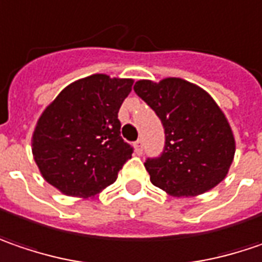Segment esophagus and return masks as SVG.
I'll use <instances>...</instances> for the list:
<instances>
[{
    "instance_id": "esophagus-1",
    "label": "esophagus",
    "mask_w": 262,
    "mask_h": 262,
    "mask_svg": "<svg viewBox=\"0 0 262 262\" xmlns=\"http://www.w3.org/2000/svg\"><path fill=\"white\" fill-rule=\"evenodd\" d=\"M134 147H136V153H137V155H141V153H143V140H141V138L136 141Z\"/></svg>"
}]
</instances>
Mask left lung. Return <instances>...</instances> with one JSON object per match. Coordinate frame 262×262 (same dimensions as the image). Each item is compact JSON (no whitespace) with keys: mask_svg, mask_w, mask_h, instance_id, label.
I'll list each match as a JSON object with an SVG mask.
<instances>
[{"mask_svg":"<svg viewBox=\"0 0 262 262\" xmlns=\"http://www.w3.org/2000/svg\"><path fill=\"white\" fill-rule=\"evenodd\" d=\"M134 91L165 128L164 153L144 164L151 184L174 198L199 196L218 186L229 174L236 141L215 100L181 78L140 79Z\"/></svg>","mask_w":262,"mask_h":262,"instance_id":"obj_1","label":"left lung"}]
</instances>
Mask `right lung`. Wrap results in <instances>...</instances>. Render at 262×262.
Wrapping results in <instances>:
<instances>
[{
    "instance_id": "obj_1",
    "label": "right lung",
    "mask_w": 262,
    "mask_h": 262,
    "mask_svg": "<svg viewBox=\"0 0 262 262\" xmlns=\"http://www.w3.org/2000/svg\"><path fill=\"white\" fill-rule=\"evenodd\" d=\"M133 84L131 78L94 73L63 88L47 106L31 141L48 184L66 196L88 199L116 181L133 155L118 119Z\"/></svg>"
}]
</instances>
